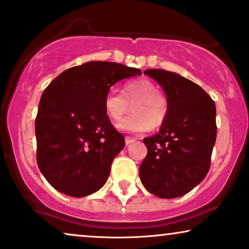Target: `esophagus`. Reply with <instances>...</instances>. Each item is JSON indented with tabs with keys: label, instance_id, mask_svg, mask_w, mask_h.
<instances>
[{
	"label": "esophagus",
	"instance_id": "1",
	"mask_svg": "<svg viewBox=\"0 0 249 249\" xmlns=\"http://www.w3.org/2000/svg\"><path fill=\"white\" fill-rule=\"evenodd\" d=\"M125 140V144H130V143H132V142H135V138H132V137H129V136H127L124 138Z\"/></svg>",
	"mask_w": 249,
	"mask_h": 249
}]
</instances>
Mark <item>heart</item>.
Returning a JSON list of instances; mask_svg holds the SVG:
<instances>
[{
  "label": "heart",
  "mask_w": 249,
  "mask_h": 249,
  "mask_svg": "<svg viewBox=\"0 0 249 249\" xmlns=\"http://www.w3.org/2000/svg\"><path fill=\"white\" fill-rule=\"evenodd\" d=\"M129 104H131L132 114L124 118L118 128L131 134H142L151 127H161L169 113L166 93L145 77L129 80L122 87V93L115 89L108 90L104 98V111L109 120L117 122L128 112Z\"/></svg>",
  "instance_id": "obj_1"
}]
</instances>
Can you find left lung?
Here are the masks:
<instances>
[{
    "label": "left lung",
    "mask_w": 249,
    "mask_h": 249,
    "mask_svg": "<svg viewBox=\"0 0 249 249\" xmlns=\"http://www.w3.org/2000/svg\"><path fill=\"white\" fill-rule=\"evenodd\" d=\"M162 87L169 113L160 131L144 138L147 154L140 177L147 191L173 199L191 191L207 175L216 141V107L191 80L164 70L144 72Z\"/></svg>",
    "instance_id": "1"
}]
</instances>
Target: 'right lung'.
Segmentation results:
<instances>
[{
  "instance_id": "add662e5",
  "label": "right lung",
  "mask_w": 249,
  "mask_h": 249,
  "mask_svg": "<svg viewBox=\"0 0 249 249\" xmlns=\"http://www.w3.org/2000/svg\"><path fill=\"white\" fill-rule=\"evenodd\" d=\"M142 71L109 61H89L60 73L42 93L36 119V161L58 191L86 196L107 180L124 137L104 111L109 88Z\"/></svg>"
}]
</instances>
